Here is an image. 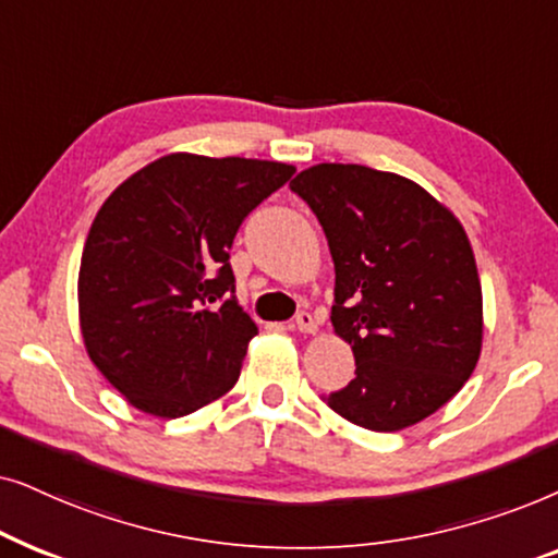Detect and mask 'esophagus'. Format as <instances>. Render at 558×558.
<instances>
[{"mask_svg": "<svg viewBox=\"0 0 558 558\" xmlns=\"http://www.w3.org/2000/svg\"><path fill=\"white\" fill-rule=\"evenodd\" d=\"M293 329H295V331H301V333H316L318 324H316V318L308 314V311H301V314L295 316Z\"/></svg>", "mask_w": 558, "mask_h": 558, "instance_id": "obj_1", "label": "esophagus"}]
</instances>
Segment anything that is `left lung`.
<instances>
[{
	"instance_id": "8db88e82",
	"label": "left lung",
	"mask_w": 558,
	"mask_h": 558,
	"mask_svg": "<svg viewBox=\"0 0 558 558\" xmlns=\"http://www.w3.org/2000/svg\"><path fill=\"white\" fill-rule=\"evenodd\" d=\"M329 242L333 331L354 380L324 400L369 430L413 426L462 390L482 349V286L464 227L398 173L318 162L291 181Z\"/></svg>"
}]
</instances>
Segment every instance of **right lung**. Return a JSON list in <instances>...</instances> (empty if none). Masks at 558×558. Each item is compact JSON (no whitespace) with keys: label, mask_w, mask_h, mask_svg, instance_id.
I'll return each mask as SVG.
<instances>
[{"label":"right lung","mask_w":558,"mask_h":558,"mask_svg":"<svg viewBox=\"0 0 558 558\" xmlns=\"http://www.w3.org/2000/svg\"><path fill=\"white\" fill-rule=\"evenodd\" d=\"M295 173L170 153L111 191L78 270L81 337L137 411L181 418L234 388L257 326L229 265L244 217Z\"/></svg>","instance_id":"1"}]
</instances>
